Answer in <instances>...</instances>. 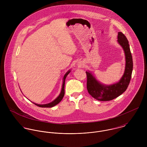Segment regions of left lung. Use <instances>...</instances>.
<instances>
[{
    "instance_id": "8db88e82",
    "label": "left lung",
    "mask_w": 147,
    "mask_h": 147,
    "mask_svg": "<svg viewBox=\"0 0 147 147\" xmlns=\"http://www.w3.org/2000/svg\"><path fill=\"white\" fill-rule=\"evenodd\" d=\"M118 42L122 47L126 57L125 72L119 82L109 85L101 84L90 72H86L88 92L94 98L98 101H110L118 97L126 91L131 80L133 68L132 57L128 41L122 32H118Z\"/></svg>"
}]
</instances>
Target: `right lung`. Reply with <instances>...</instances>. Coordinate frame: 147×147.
Segmentation results:
<instances>
[{
    "instance_id": "add662e5",
    "label": "right lung",
    "mask_w": 147,
    "mask_h": 147,
    "mask_svg": "<svg viewBox=\"0 0 147 147\" xmlns=\"http://www.w3.org/2000/svg\"><path fill=\"white\" fill-rule=\"evenodd\" d=\"M71 70L69 69L68 71H67V72H66V74L64 75V77H63V85H62V90L61 92V93L59 95V96L55 99L53 101H52L50 103H49V104H44V105H39V104H35V103H33L34 104H35L39 107H52L54 106H55L56 105H57L58 104H59L62 100V98L64 97V84H65V79L67 77V76L68 75V74L70 72Z\"/></svg>"
}]
</instances>
